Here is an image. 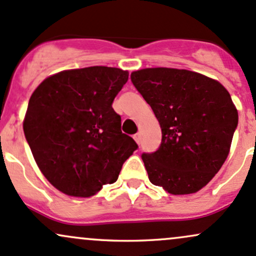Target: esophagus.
<instances>
[{
	"mask_svg": "<svg viewBox=\"0 0 256 256\" xmlns=\"http://www.w3.org/2000/svg\"><path fill=\"white\" fill-rule=\"evenodd\" d=\"M134 140H136L138 145H139L140 140H142V136H140V133H138V134H136V136H134Z\"/></svg>",
	"mask_w": 256,
	"mask_h": 256,
	"instance_id": "obj_1",
	"label": "esophagus"
}]
</instances>
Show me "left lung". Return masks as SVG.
Here are the masks:
<instances>
[{
    "instance_id": "left-lung-1",
    "label": "left lung",
    "mask_w": 256,
    "mask_h": 256,
    "mask_svg": "<svg viewBox=\"0 0 256 256\" xmlns=\"http://www.w3.org/2000/svg\"><path fill=\"white\" fill-rule=\"evenodd\" d=\"M130 78L162 129V142L142 158L148 179L170 194L200 191L228 158L238 124L231 96L216 80L190 70L148 68Z\"/></svg>"
}]
</instances>
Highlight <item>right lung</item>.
Here are the masks:
<instances>
[{
	"mask_svg": "<svg viewBox=\"0 0 256 256\" xmlns=\"http://www.w3.org/2000/svg\"><path fill=\"white\" fill-rule=\"evenodd\" d=\"M128 76L108 66L72 68L47 77L34 90L22 128L40 170L56 190L94 196L116 182L136 150L112 108Z\"/></svg>",
	"mask_w": 256,
	"mask_h": 256,
	"instance_id": "add662e5",
	"label": "right lung"
}]
</instances>
